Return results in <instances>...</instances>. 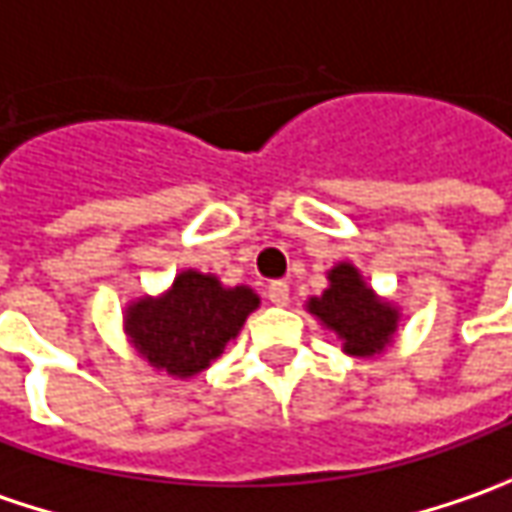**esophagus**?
<instances>
[{"label":"esophagus","instance_id":"esophagus-1","mask_svg":"<svg viewBox=\"0 0 512 512\" xmlns=\"http://www.w3.org/2000/svg\"><path fill=\"white\" fill-rule=\"evenodd\" d=\"M267 299H270L273 305H287V302H290V287H287V282H270V287H267Z\"/></svg>","mask_w":512,"mask_h":512}]
</instances>
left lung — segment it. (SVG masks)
Returning <instances> with one entry per match:
<instances>
[{
    "mask_svg": "<svg viewBox=\"0 0 512 512\" xmlns=\"http://www.w3.org/2000/svg\"><path fill=\"white\" fill-rule=\"evenodd\" d=\"M305 310L325 330L336 333L344 353L356 359L382 356L402 325V307L379 296L362 270L347 259L327 270V287L307 299Z\"/></svg>",
    "mask_w": 512,
    "mask_h": 512,
    "instance_id": "8db88e82",
    "label": "left lung"
}]
</instances>
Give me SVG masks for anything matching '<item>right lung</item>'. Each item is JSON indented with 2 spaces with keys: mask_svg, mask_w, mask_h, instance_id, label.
Here are the masks:
<instances>
[{
  "mask_svg": "<svg viewBox=\"0 0 512 512\" xmlns=\"http://www.w3.org/2000/svg\"><path fill=\"white\" fill-rule=\"evenodd\" d=\"M262 305L247 285L185 267L159 296H136L122 310V330L139 359L173 379H196L225 353L247 316Z\"/></svg>",
  "mask_w": 512,
  "mask_h": 512,
  "instance_id": "right-lung-1",
  "label": "right lung"
}]
</instances>
